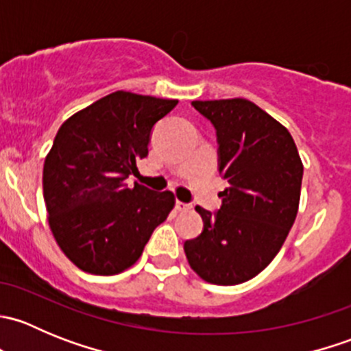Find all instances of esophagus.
<instances>
[{"label":"esophagus","instance_id":"esophagus-1","mask_svg":"<svg viewBox=\"0 0 351 351\" xmlns=\"http://www.w3.org/2000/svg\"><path fill=\"white\" fill-rule=\"evenodd\" d=\"M175 208L178 212H189L190 208H192V204H185V202H180V200H176L175 202Z\"/></svg>","mask_w":351,"mask_h":351}]
</instances>
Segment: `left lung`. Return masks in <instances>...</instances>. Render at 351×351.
Returning <instances> with one entry per match:
<instances>
[{
    "mask_svg": "<svg viewBox=\"0 0 351 351\" xmlns=\"http://www.w3.org/2000/svg\"><path fill=\"white\" fill-rule=\"evenodd\" d=\"M214 125L219 175L229 183L219 210L197 207L204 229L183 244L190 267L208 284L238 285L277 256L295 221L302 161L282 123L253 101H192Z\"/></svg>",
    "mask_w": 351,
    "mask_h": 351,
    "instance_id": "obj_1",
    "label": "left lung"
}]
</instances>
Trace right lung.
<instances>
[{
  "mask_svg": "<svg viewBox=\"0 0 351 351\" xmlns=\"http://www.w3.org/2000/svg\"><path fill=\"white\" fill-rule=\"evenodd\" d=\"M176 100L115 91L67 119L44 162L49 226L81 270L115 275L132 267L175 205L171 192L134 183L156 123Z\"/></svg>",
  "mask_w": 351,
  "mask_h": 351,
  "instance_id": "right-lung-1",
  "label": "right lung"
}]
</instances>
